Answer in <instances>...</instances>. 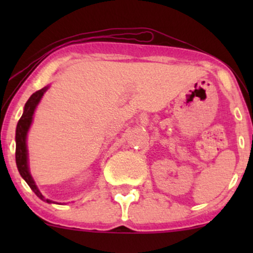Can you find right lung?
<instances>
[{
	"instance_id": "1",
	"label": "right lung",
	"mask_w": 253,
	"mask_h": 253,
	"mask_svg": "<svg viewBox=\"0 0 253 253\" xmlns=\"http://www.w3.org/2000/svg\"><path fill=\"white\" fill-rule=\"evenodd\" d=\"M50 88V85L43 86L42 89L38 90L34 92L33 95H31V97L28 98V101L26 102L24 107V113H22V117L20 118L19 123L16 126V133H15V143H16V150H15V161H16V167L19 170L20 175L22 178L25 179L26 183L31 187V189L36 193V195L39 197L42 201L47 203H56L51 200L46 199L45 196L40 193V190L38 189L36 182H34L33 177H32L30 172V167H28V150H27V133L30 130V127L33 121V115L36 112L38 104H39L40 100H42L43 94L47 91V89Z\"/></svg>"
}]
</instances>
